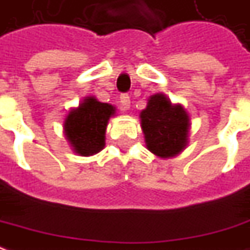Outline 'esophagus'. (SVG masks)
<instances>
[{"mask_svg":"<svg viewBox=\"0 0 250 250\" xmlns=\"http://www.w3.org/2000/svg\"><path fill=\"white\" fill-rule=\"evenodd\" d=\"M120 100H121L122 110H129V107H130V99H129L128 95H122Z\"/></svg>","mask_w":250,"mask_h":250,"instance_id":"34e87169","label":"esophagus"}]
</instances>
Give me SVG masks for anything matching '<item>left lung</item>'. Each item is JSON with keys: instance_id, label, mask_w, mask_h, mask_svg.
<instances>
[{"instance_id": "8db88e82", "label": "left lung", "mask_w": 250, "mask_h": 250, "mask_svg": "<svg viewBox=\"0 0 250 250\" xmlns=\"http://www.w3.org/2000/svg\"><path fill=\"white\" fill-rule=\"evenodd\" d=\"M140 126L147 150L160 158H173L188 146L190 115L182 104H173L164 93L148 98L140 111Z\"/></svg>"}]
</instances>
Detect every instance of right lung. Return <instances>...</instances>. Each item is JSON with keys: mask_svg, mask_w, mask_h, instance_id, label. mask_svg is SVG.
I'll list each match as a JSON object with an SVG mask.
<instances>
[{"mask_svg": "<svg viewBox=\"0 0 250 250\" xmlns=\"http://www.w3.org/2000/svg\"><path fill=\"white\" fill-rule=\"evenodd\" d=\"M117 113L113 104L102 103L95 96L83 98L78 107L67 113L63 132L73 151L89 157L102 151L105 146V129Z\"/></svg>", "mask_w": 250, "mask_h": 250, "instance_id": "obj_1", "label": "right lung"}]
</instances>
